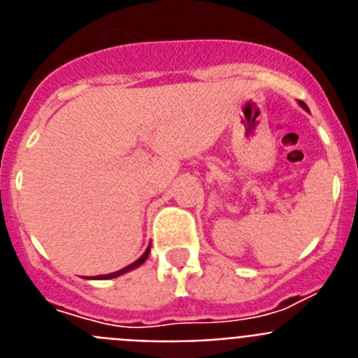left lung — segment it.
<instances>
[{"instance_id":"left-lung-1","label":"left lung","mask_w":358,"mask_h":358,"mask_svg":"<svg viewBox=\"0 0 358 358\" xmlns=\"http://www.w3.org/2000/svg\"><path fill=\"white\" fill-rule=\"evenodd\" d=\"M299 106H301L303 109H305V110H308V107H306V103H305V102H299Z\"/></svg>"}]
</instances>
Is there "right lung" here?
Masks as SVG:
<instances>
[{
	"label": "right lung",
	"instance_id": "right-lung-1",
	"mask_svg": "<svg viewBox=\"0 0 358 358\" xmlns=\"http://www.w3.org/2000/svg\"><path fill=\"white\" fill-rule=\"evenodd\" d=\"M148 255H150V245H148V248H147V251H145L143 255H141L140 258H138V260H136V262H132V264H131V265H127V267L120 268V271H116V273H110V274H102V276H93V278H91V280H110V278H118V276H122V274L129 273V271H134L136 267H140V265H143L145 262H147Z\"/></svg>",
	"mask_w": 358,
	"mask_h": 358
}]
</instances>
